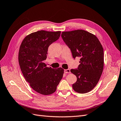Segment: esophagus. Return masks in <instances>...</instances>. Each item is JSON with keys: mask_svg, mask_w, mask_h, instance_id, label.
<instances>
[{"mask_svg": "<svg viewBox=\"0 0 121 121\" xmlns=\"http://www.w3.org/2000/svg\"><path fill=\"white\" fill-rule=\"evenodd\" d=\"M64 72L65 73H71V71L69 69H64Z\"/></svg>", "mask_w": 121, "mask_h": 121, "instance_id": "obj_1", "label": "esophagus"}]
</instances>
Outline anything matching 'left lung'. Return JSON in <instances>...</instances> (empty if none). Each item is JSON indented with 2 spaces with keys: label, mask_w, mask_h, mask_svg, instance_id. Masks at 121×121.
I'll return each instance as SVG.
<instances>
[{
  "label": "left lung",
  "mask_w": 121,
  "mask_h": 121,
  "mask_svg": "<svg viewBox=\"0 0 121 121\" xmlns=\"http://www.w3.org/2000/svg\"><path fill=\"white\" fill-rule=\"evenodd\" d=\"M61 37L73 58L80 57L78 68L71 69L77 79L73 88L79 93L89 92L97 85L103 71V47L96 36L85 30L63 32Z\"/></svg>",
  "instance_id": "obj_1"
}]
</instances>
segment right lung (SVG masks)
<instances>
[{"label": "right lung", "mask_w": 121, "mask_h": 121, "mask_svg": "<svg viewBox=\"0 0 121 121\" xmlns=\"http://www.w3.org/2000/svg\"><path fill=\"white\" fill-rule=\"evenodd\" d=\"M60 33L44 30L32 33L25 37L20 47L18 58L24 77L33 89L45 95L56 91L64 74L63 68L47 67L43 63L48 47L58 39Z\"/></svg>", "instance_id": "right-lung-1"}]
</instances>
